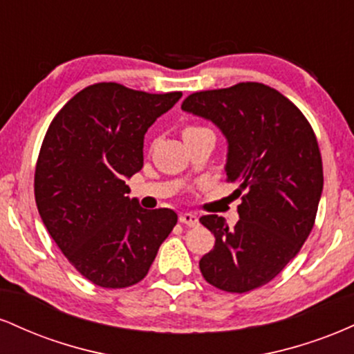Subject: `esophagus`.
Instances as JSON below:
<instances>
[{
	"mask_svg": "<svg viewBox=\"0 0 354 354\" xmlns=\"http://www.w3.org/2000/svg\"><path fill=\"white\" fill-rule=\"evenodd\" d=\"M180 223L186 226H196L198 225V216L193 213H181L180 214Z\"/></svg>",
	"mask_w": 354,
	"mask_h": 354,
	"instance_id": "34e87169",
	"label": "esophagus"
}]
</instances>
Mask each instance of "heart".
I'll use <instances>...</instances> for the list:
<instances>
[{"mask_svg":"<svg viewBox=\"0 0 354 354\" xmlns=\"http://www.w3.org/2000/svg\"><path fill=\"white\" fill-rule=\"evenodd\" d=\"M198 129H205V128H200V126H188V128H185L183 135H188V133H194V131H198Z\"/></svg>","mask_w":354,"mask_h":354,"instance_id":"b5f03b06","label":"heart"}]
</instances>
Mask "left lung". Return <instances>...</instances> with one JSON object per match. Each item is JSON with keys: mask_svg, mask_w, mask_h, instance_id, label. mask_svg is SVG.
I'll use <instances>...</instances> for the list:
<instances>
[{"mask_svg": "<svg viewBox=\"0 0 354 354\" xmlns=\"http://www.w3.org/2000/svg\"><path fill=\"white\" fill-rule=\"evenodd\" d=\"M181 109L223 133L226 176L245 193L234 228L218 214L200 218L216 239L200 270L219 290L246 293L270 283L310 236L323 191L318 141L303 113L261 83L193 93Z\"/></svg>", "mask_w": 354, "mask_h": 354, "instance_id": "obj_1", "label": "left lung"}]
</instances>
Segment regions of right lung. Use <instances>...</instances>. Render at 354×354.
I'll return each instance as SVG.
<instances>
[{"label":"right lung","instance_id":"obj_1","mask_svg":"<svg viewBox=\"0 0 354 354\" xmlns=\"http://www.w3.org/2000/svg\"><path fill=\"white\" fill-rule=\"evenodd\" d=\"M180 98L91 84L44 136L35 173L39 216L68 261L101 288L141 281L176 225L173 209H145L129 198L126 180L143 168L148 128Z\"/></svg>","mask_w":354,"mask_h":354}]
</instances>
